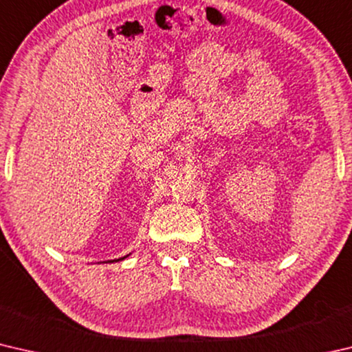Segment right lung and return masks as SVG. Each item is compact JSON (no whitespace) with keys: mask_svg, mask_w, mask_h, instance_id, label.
Instances as JSON below:
<instances>
[{"mask_svg":"<svg viewBox=\"0 0 352 352\" xmlns=\"http://www.w3.org/2000/svg\"><path fill=\"white\" fill-rule=\"evenodd\" d=\"M129 256V254H127ZM127 256H124V258H119V259H113V261H110V262H118V261H122V259H126Z\"/></svg>","mask_w":352,"mask_h":352,"instance_id":"add662e5","label":"right lung"}]
</instances>
